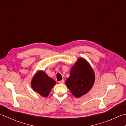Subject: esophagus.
<instances>
[{
	"label": "esophagus",
	"instance_id": "obj_1",
	"mask_svg": "<svg viewBox=\"0 0 126 126\" xmlns=\"http://www.w3.org/2000/svg\"><path fill=\"white\" fill-rule=\"evenodd\" d=\"M59 83H61V84H63L64 83V81L63 79H62V80H61V81H59Z\"/></svg>",
	"mask_w": 126,
	"mask_h": 126
}]
</instances>
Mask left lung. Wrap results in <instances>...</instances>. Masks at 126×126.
<instances>
[{
	"instance_id": "1",
	"label": "left lung",
	"mask_w": 126,
	"mask_h": 126,
	"mask_svg": "<svg viewBox=\"0 0 126 126\" xmlns=\"http://www.w3.org/2000/svg\"><path fill=\"white\" fill-rule=\"evenodd\" d=\"M95 79L94 71L90 64L85 59L79 58L72 67L65 84L73 95L79 98L89 92Z\"/></svg>"
}]
</instances>
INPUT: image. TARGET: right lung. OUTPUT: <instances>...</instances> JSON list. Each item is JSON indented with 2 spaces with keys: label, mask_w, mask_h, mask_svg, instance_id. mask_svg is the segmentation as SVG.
<instances>
[{
  "label": "right lung",
  "mask_w": 126,
  "mask_h": 126,
  "mask_svg": "<svg viewBox=\"0 0 126 126\" xmlns=\"http://www.w3.org/2000/svg\"><path fill=\"white\" fill-rule=\"evenodd\" d=\"M56 82L43 71H38L31 80L32 89L43 97H47L51 90L55 86Z\"/></svg>",
  "instance_id": "right-lung-1"
}]
</instances>
